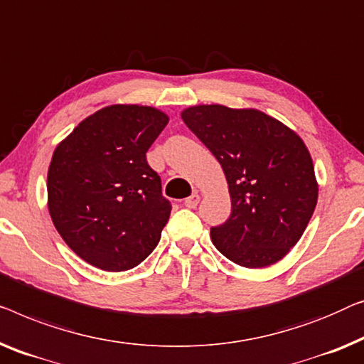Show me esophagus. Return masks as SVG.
Returning a JSON list of instances; mask_svg holds the SVG:
<instances>
[{
	"instance_id": "1",
	"label": "esophagus",
	"mask_w": 364,
	"mask_h": 364,
	"mask_svg": "<svg viewBox=\"0 0 364 364\" xmlns=\"http://www.w3.org/2000/svg\"><path fill=\"white\" fill-rule=\"evenodd\" d=\"M200 202V195L197 192H193L191 197L186 198V202H183V205H186L187 208H195Z\"/></svg>"
}]
</instances>
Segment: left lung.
<instances>
[{"mask_svg":"<svg viewBox=\"0 0 364 364\" xmlns=\"http://www.w3.org/2000/svg\"><path fill=\"white\" fill-rule=\"evenodd\" d=\"M183 123L225 172L231 215L210 230L221 255L243 267L281 261L304 235L317 205L310 152L297 133L259 109L197 105Z\"/></svg>","mask_w":364,"mask_h":364,"instance_id":"8db88e82","label":"left lung"}]
</instances>
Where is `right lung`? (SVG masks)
I'll return each mask as SVG.
<instances>
[{
    "instance_id": "add662e5",
    "label": "right lung",
    "mask_w": 364,
    "mask_h": 364,
    "mask_svg": "<svg viewBox=\"0 0 364 364\" xmlns=\"http://www.w3.org/2000/svg\"><path fill=\"white\" fill-rule=\"evenodd\" d=\"M169 117L112 105L55 147L47 172L50 218L68 247L98 269H133L154 251L171 215L146 152Z\"/></svg>"
}]
</instances>
